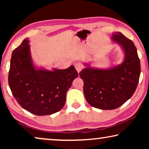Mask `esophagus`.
Segmentation results:
<instances>
[{
    "label": "esophagus",
    "mask_w": 149,
    "mask_h": 149,
    "mask_svg": "<svg viewBox=\"0 0 149 149\" xmlns=\"http://www.w3.org/2000/svg\"><path fill=\"white\" fill-rule=\"evenodd\" d=\"M75 68L76 70L77 71L78 73H79L81 70L83 69V65L80 64V63H76V64H75Z\"/></svg>",
    "instance_id": "1"
}]
</instances>
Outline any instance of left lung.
Masks as SVG:
<instances>
[{
	"mask_svg": "<svg viewBox=\"0 0 149 149\" xmlns=\"http://www.w3.org/2000/svg\"><path fill=\"white\" fill-rule=\"evenodd\" d=\"M111 43L122 49L123 59L121 64L99 68L84 63L79 73L84 81L85 99L92 107L101 110L116 109L132 97L137 87L141 73L140 60L134 43L120 32L113 33Z\"/></svg>",
	"mask_w": 149,
	"mask_h": 149,
	"instance_id": "obj_1",
	"label": "left lung"
}]
</instances>
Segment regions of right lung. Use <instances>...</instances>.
I'll list each match as a JSON object with an SVG mask.
<instances>
[{
	"label": "right lung",
	"instance_id": "right-lung-1",
	"mask_svg": "<svg viewBox=\"0 0 149 149\" xmlns=\"http://www.w3.org/2000/svg\"><path fill=\"white\" fill-rule=\"evenodd\" d=\"M77 77L74 65L64 70L37 66L28 38L12 52L9 87L18 104L33 114L51 115L61 110L66 93Z\"/></svg>",
	"mask_w": 149,
	"mask_h": 149
}]
</instances>
